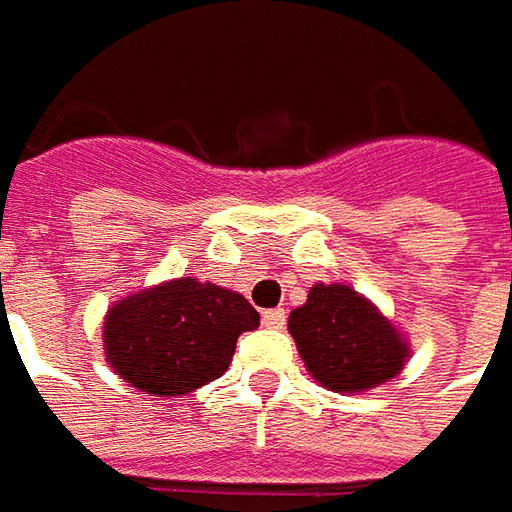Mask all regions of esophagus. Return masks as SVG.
Returning a JSON list of instances; mask_svg holds the SVG:
<instances>
[{
	"label": "esophagus",
	"instance_id": "obj_1",
	"mask_svg": "<svg viewBox=\"0 0 512 512\" xmlns=\"http://www.w3.org/2000/svg\"><path fill=\"white\" fill-rule=\"evenodd\" d=\"M262 324L270 329H284V324H287V312L281 310V307H276V310H264Z\"/></svg>",
	"mask_w": 512,
	"mask_h": 512
}]
</instances>
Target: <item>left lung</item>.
Returning a JSON list of instances; mask_svg holds the SVG:
<instances>
[{"instance_id": "obj_1", "label": "left lung", "mask_w": 512, "mask_h": 512, "mask_svg": "<svg viewBox=\"0 0 512 512\" xmlns=\"http://www.w3.org/2000/svg\"><path fill=\"white\" fill-rule=\"evenodd\" d=\"M287 327L310 375L332 392L380 386L406 363L400 332L344 284H315Z\"/></svg>"}]
</instances>
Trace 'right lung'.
Instances as JSON below:
<instances>
[{
	"label": "right lung",
	"instance_id": "obj_1",
	"mask_svg": "<svg viewBox=\"0 0 512 512\" xmlns=\"http://www.w3.org/2000/svg\"><path fill=\"white\" fill-rule=\"evenodd\" d=\"M259 327L248 298L177 279L123 298L104 321L109 366L149 394H185L228 369L242 332Z\"/></svg>",
	"mask_w": 512,
	"mask_h": 512
}]
</instances>
